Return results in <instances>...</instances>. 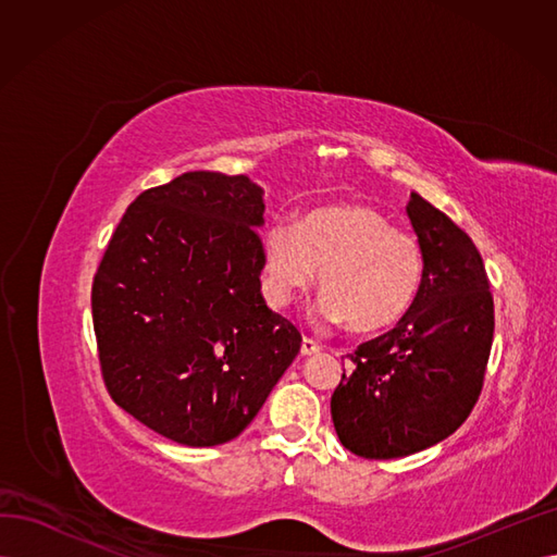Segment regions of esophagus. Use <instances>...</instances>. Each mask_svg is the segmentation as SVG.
Segmentation results:
<instances>
[{"label": "esophagus", "instance_id": "obj_1", "mask_svg": "<svg viewBox=\"0 0 557 557\" xmlns=\"http://www.w3.org/2000/svg\"><path fill=\"white\" fill-rule=\"evenodd\" d=\"M301 356L305 358H309V356H315V352H320V346L313 342V339H309V336H305V339H301Z\"/></svg>", "mask_w": 557, "mask_h": 557}]
</instances>
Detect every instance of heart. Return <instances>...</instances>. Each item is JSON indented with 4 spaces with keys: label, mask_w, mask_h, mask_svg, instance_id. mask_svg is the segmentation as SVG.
<instances>
[{
    "label": "heart",
    "mask_w": 557,
    "mask_h": 557,
    "mask_svg": "<svg viewBox=\"0 0 557 557\" xmlns=\"http://www.w3.org/2000/svg\"><path fill=\"white\" fill-rule=\"evenodd\" d=\"M315 313L358 332L393 327L409 313L423 283V250L411 232L360 201L311 209L297 225L264 234V290L274 307L318 281Z\"/></svg>",
    "instance_id": "obj_1"
}]
</instances>
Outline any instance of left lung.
Segmentation results:
<instances>
[{"mask_svg": "<svg viewBox=\"0 0 557 557\" xmlns=\"http://www.w3.org/2000/svg\"><path fill=\"white\" fill-rule=\"evenodd\" d=\"M423 283L397 327L350 356L332 395L342 444L372 460L407 458L444 442L479 399L495 332L481 252L446 213L411 193Z\"/></svg>", "mask_w": 557, "mask_h": 557, "instance_id": "left-lung-1", "label": "left lung"}]
</instances>
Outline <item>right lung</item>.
I'll return each instance as SVG.
<instances>
[{"label": "right lung", "mask_w": 557, "mask_h": 557, "mask_svg": "<svg viewBox=\"0 0 557 557\" xmlns=\"http://www.w3.org/2000/svg\"><path fill=\"white\" fill-rule=\"evenodd\" d=\"M264 190L188 172L141 193L92 283L99 362L117 407L183 446L239 436L301 346L267 307Z\"/></svg>", "instance_id": "add662e5"}]
</instances>
